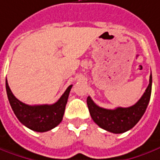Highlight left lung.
Returning <instances> with one entry per match:
<instances>
[{
	"label": "left lung",
	"instance_id": "obj_1",
	"mask_svg": "<svg viewBox=\"0 0 160 160\" xmlns=\"http://www.w3.org/2000/svg\"><path fill=\"white\" fill-rule=\"evenodd\" d=\"M152 76L150 75L149 85L142 97L133 106L107 109L97 106L90 96L87 99L90 116L94 122L103 130L120 134L134 127L143 117L151 98Z\"/></svg>",
	"mask_w": 160,
	"mask_h": 160
}]
</instances>
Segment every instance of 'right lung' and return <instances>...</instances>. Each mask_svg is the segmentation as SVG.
Returning <instances> with one entry per match:
<instances>
[{
  "label": "right lung",
  "instance_id": "add662e5",
  "mask_svg": "<svg viewBox=\"0 0 160 160\" xmlns=\"http://www.w3.org/2000/svg\"><path fill=\"white\" fill-rule=\"evenodd\" d=\"M72 87V85L69 86L54 104L30 106L15 97L6 81L8 99L17 119L27 128L37 132L51 130L61 122Z\"/></svg>",
  "mask_w": 160,
  "mask_h": 160
}]
</instances>
